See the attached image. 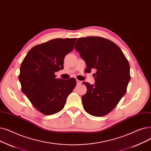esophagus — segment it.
Wrapping results in <instances>:
<instances>
[{
  "instance_id": "34e87169",
  "label": "esophagus",
  "mask_w": 151,
  "mask_h": 151,
  "mask_svg": "<svg viewBox=\"0 0 151 151\" xmlns=\"http://www.w3.org/2000/svg\"><path fill=\"white\" fill-rule=\"evenodd\" d=\"M76 83H77V84H78V85H80V84H81L82 83V81L77 80H76Z\"/></svg>"
}]
</instances>
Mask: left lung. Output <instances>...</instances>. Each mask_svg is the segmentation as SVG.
Segmentation results:
<instances>
[{"label": "left lung", "mask_w": 151, "mask_h": 151, "mask_svg": "<svg viewBox=\"0 0 151 151\" xmlns=\"http://www.w3.org/2000/svg\"><path fill=\"white\" fill-rule=\"evenodd\" d=\"M75 49L86 62V71L96 70L94 84L84 82L87 92L81 97L83 108L91 115H106L126 93L131 78L129 63L120 47L104 37L79 38Z\"/></svg>", "instance_id": "left-lung-1"}]
</instances>
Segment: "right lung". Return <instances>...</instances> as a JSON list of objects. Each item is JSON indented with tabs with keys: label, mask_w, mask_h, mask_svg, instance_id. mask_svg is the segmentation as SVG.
I'll use <instances>...</instances> for the list:
<instances>
[{
	"label": "right lung",
	"mask_w": 151,
	"mask_h": 151,
	"mask_svg": "<svg viewBox=\"0 0 151 151\" xmlns=\"http://www.w3.org/2000/svg\"><path fill=\"white\" fill-rule=\"evenodd\" d=\"M76 40L55 39L37 45L22 63L18 77L22 91L33 106L45 115L60 112L76 86L75 78L63 80L56 78L54 74L63 68L64 58L73 49Z\"/></svg>",
	"instance_id": "add662e5"
}]
</instances>
